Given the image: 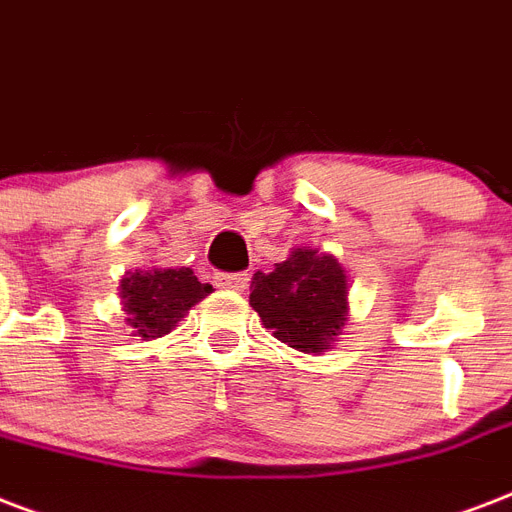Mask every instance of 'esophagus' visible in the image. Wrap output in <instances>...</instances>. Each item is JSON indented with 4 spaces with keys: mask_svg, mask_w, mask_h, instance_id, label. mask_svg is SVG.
I'll use <instances>...</instances> for the list:
<instances>
[{
    "mask_svg": "<svg viewBox=\"0 0 512 512\" xmlns=\"http://www.w3.org/2000/svg\"><path fill=\"white\" fill-rule=\"evenodd\" d=\"M213 283L219 285V288H227V291H243L245 285H248V275L245 272H219V275L213 277Z\"/></svg>",
    "mask_w": 512,
    "mask_h": 512,
    "instance_id": "obj_1",
    "label": "esophagus"
}]
</instances>
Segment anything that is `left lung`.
<instances>
[{
    "label": "left lung",
    "instance_id": "obj_1",
    "mask_svg": "<svg viewBox=\"0 0 512 512\" xmlns=\"http://www.w3.org/2000/svg\"><path fill=\"white\" fill-rule=\"evenodd\" d=\"M251 307L293 350H331L347 320V275L334 256L299 248L272 272L253 275Z\"/></svg>",
    "mask_w": 512,
    "mask_h": 512
}]
</instances>
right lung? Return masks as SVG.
Wrapping results in <instances>:
<instances>
[{"label": "right lung", "instance_id": "obj_1", "mask_svg": "<svg viewBox=\"0 0 512 512\" xmlns=\"http://www.w3.org/2000/svg\"><path fill=\"white\" fill-rule=\"evenodd\" d=\"M211 291V285L200 283L189 267L149 272L136 269L122 280L125 315L130 328L144 339L168 334L184 318V312L192 310Z\"/></svg>", "mask_w": 512, "mask_h": 512}]
</instances>
